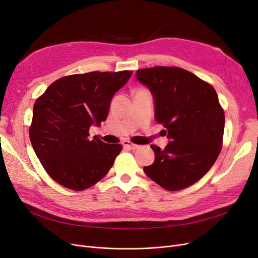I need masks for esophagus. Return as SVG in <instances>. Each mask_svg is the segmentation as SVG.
<instances>
[{
	"instance_id": "esophagus-1",
	"label": "esophagus",
	"mask_w": 258,
	"mask_h": 258,
	"mask_svg": "<svg viewBox=\"0 0 258 258\" xmlns=\"http://www.w3.org/2000/svg\"><path fill=\"white\" fill-rule=\"evenodd\" d=\"M122 145H123V147H126V148H128V150H132V151L138 150V148L140 147L139 145L134 144V143H131V142H129V141H124V142H122Z\"/></svg>"
}]
</instances>
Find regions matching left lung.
Returning <instances> with one entry per match:
<instances>
[{
	"instance_id": "obj_1",
	"label": "left lung",
	"mask_w": 258,
	"mask_h": 258,
	"mask_svg": "<svg viewBox=\"0 0 258 258\" xmlns=\"http://www.w3.org/2000/svg\"><path fill=\"white\" fill-rule=\"evenodd\" d=\"M137 81L154 98L155 119L165 126L168 145L155 153L144 172L167 190L186 188L204 176L222 150L225 115L215 89L174 67L138 70Z\"/></svg>"
}]
</instances>
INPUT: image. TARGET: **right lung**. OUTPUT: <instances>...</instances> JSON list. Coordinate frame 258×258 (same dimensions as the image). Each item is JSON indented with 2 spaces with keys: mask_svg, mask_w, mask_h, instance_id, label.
<instances>
[{
  "mask_svg": "<svg viewBox=\"0 0 258 258\" xmlns=\"http://www.w3.org/2000/svg\"><path fill=\"white\" fill-rule=\"evenodd\" d=\"M131 71L90 72L53 82L33 106L30 140L50 177L73 190H84L105 176L121 151L120 144L89 139L100 126L115 93Z\"/></svg>",
  "mask_w": 258,
  "mask_h": 258,
  "instance_id": "obj_1",
  "label": "right lung"
}]
</instances>
